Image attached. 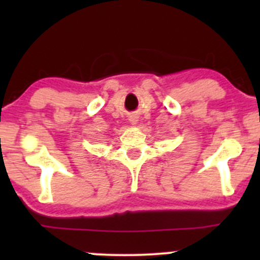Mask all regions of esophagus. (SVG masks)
Returning <instances> with one entry per match:
<instances>
[{
    "label": "esophagus",
    "instance_id": "34e87169",
    "mask_svg": "<svg viewBox=\"0 0 260 260\" xmlns=\"http://www.w3.org/2000/svg\"><path fill=\"white\" fill-rule=\"evenodd\" d=\"M128 119H129L131 124L135 125V124H137V123H138V115L135 114V113H132V114H129Z\"/></svg>",
    "mask_w": 260,
    "mask_h": 260
}]
</instances>
